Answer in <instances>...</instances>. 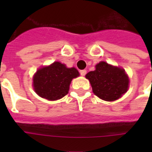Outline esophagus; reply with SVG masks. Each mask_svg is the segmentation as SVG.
<instances>
[{
    "mask_svg": "<svg viewBox=\"0 0 152 152\" xmlns=\"http://www.w3.org/2000/svg\"><path fill=\"white\" fill-rule=\"evenodd\" d=\"M86 72H86V70H80V74L82 76H86Z\"/></svg>",
    "mask_w": 152,
    "mask_h": 152,
    "instance_id": "34e87169",
    "label": "esophagus"
}]
</instances>
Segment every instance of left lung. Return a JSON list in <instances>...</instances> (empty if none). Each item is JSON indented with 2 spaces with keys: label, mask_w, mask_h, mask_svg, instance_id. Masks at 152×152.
<instances>
[{
  "label": "left lung",
  "mask_w": 152,
  "mask_h": 152,
  "mask_svg": "<svg viewBox=\"0 0 152 152\" xmlns=\"http://www.w3.org/2000/svg\"><path fill=\"white\" fill-rule=\"evenodd\" d=\"M96 69L86 74L94 94L104 101L112 102L120 99L129 89V76L123 68L100 62Z\"/></svg>",
  "instance_id": "8db88e82"
}]
</instances>
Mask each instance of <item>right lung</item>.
Listing matches in <instances>:
<instances>
[{"label":"right lung","mask_w":152,"mask_h":152,"mask_svg":"<svg viewBox=\"0 0 152 152\" xmlns=\"http://www.w3.org/2000/svg\"><path fill=\"white\" fill-rule=\"evenodd\" d=\"M79 76L75 67L68 68L65 64L54 62L37 71L33 76V88L41 98L55 101L67 94L72 79Z\"/></svg>","instance_id":"add662e5"}]
</instances>
